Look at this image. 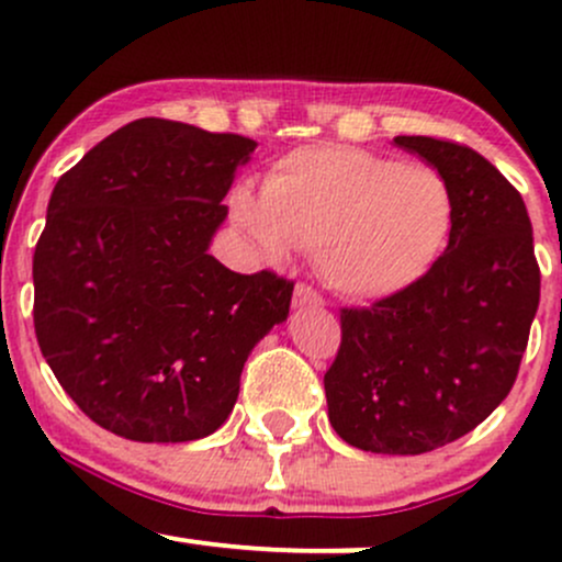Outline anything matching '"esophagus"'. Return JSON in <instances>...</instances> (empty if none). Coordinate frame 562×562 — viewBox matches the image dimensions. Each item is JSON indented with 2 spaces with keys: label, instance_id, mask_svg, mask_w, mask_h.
<instances>
[{
  "label": "esophagus",
  "instance_id": "esophagus-1",
  "mask_svg": "<svg viewBox=\"0 0 562 562\" xmlns=\"http://www.w3.org/2000/svg\"><path fill=\"white\" fill-rule=\"evenodd\" d=\"M293 306L295 308H306V306H325V299L314 290L312 285H295L293 290Z\"/></svg>",
  "mask_w": 562,
  "mask_h": 562
}]
</instances>
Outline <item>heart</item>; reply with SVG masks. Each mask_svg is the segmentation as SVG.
I'll return each instance as SVG.
<instances>
[{
	"mask_svg": "<svg viewBox=\"0 0 562 562\" xmlns=\"http://www.w3.org/2000/svg\"><path fill=\"white\" fill-rule=\"evenodd\" d=\"M232 218L267 261L285 263L295 245L314 248L327 285L370 301L402 293L434 269L454 224V198L430 166L314 145L277 160L261 198L240 187Z\"/></svg>",
	"mask_w": 562,
	"mask_h": 562,
	"instance_id": "b5f03b06",
	"label": "heart"
}]
</instances>
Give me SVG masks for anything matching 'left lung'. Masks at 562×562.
I'll use <instances>...</instances> for the list:
<instances>
[{
    "label": "left lung",
    "mask_w": 562,
    "mask_h": 562,
    "mask_svg": "<svg viewBox=\"0 0 562 562\" xmlns=\"http://www.w3.org/2000/svg\"><path fill=\"white\" fill-rule=\"evenodd\" d=\"M449 182L454 224L428 274L370 308H340L325 372L335 434L375 454H425L505 402L539 308V263L520 192L449 139L396 137Z\"/></svg>",
    "instance_id": "left-lung-1"
}]
</instances>
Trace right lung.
Wrapping results in <instances>:
<instances>
[{
	"instance_id": "1",
	"label": "right lung",
	"mask_w": 562,
	"mask_h": 562,
	"mask_svg": "<svg viewBox=\"0 0 562 562\" xmlns=\"http://www.w3.org/2000/svg\"><path fill=\"white\" fill-rule=\"evenodd\" d=\"M256 142L166 119L121 126L57 179L34 254L36 340L100 428L142 443L214 434L293 282L209 254Z\"/></svg>"
}]
</instances>
